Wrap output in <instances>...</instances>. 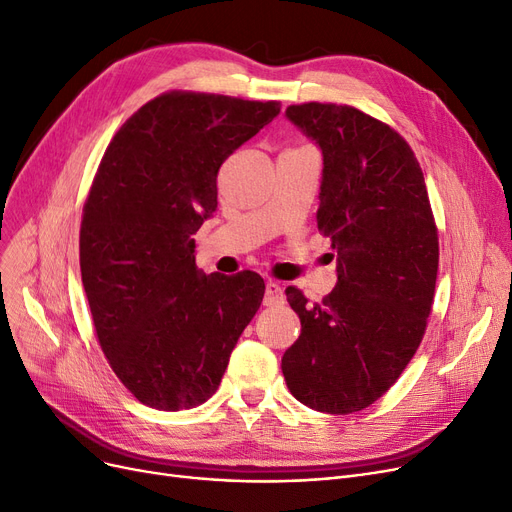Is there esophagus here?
Segmentation results:
<instances>
[{
  "label": "esophagus",
  "mask_w": 512,
  "mask_h": 512,
  "mask_svg": "<svg viewBox=\"0 0 512 512\" xmlns=\"http://www.w3.org/2000/svg\"><path fill=\"white\" fill-rule=\"evenodd\" d=\"M285 301V293H282V287L278 285V282H272L268 280L266 282V295H263V304L266 306H278Z\"/></svg>",
  "instance_id": "obj_1"
}]
</instances>
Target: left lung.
I'll use <instances>...</instances> for the list:
<instances>
[{"label": "left lung", "mask_w": 512, "mask_h": 512, "mask_svg": "<svg viewBox=\"0 0 512 512\" xmlns=\"http://www.w3.org/2000/svg\"><path fill=\"white\" fill-rule=\"evenodd\" d=\"M287 118L323 151L316 221L337 253V285L320 304L287 287L301 335L282 375L299 403L346 415L386 394L418 350L439 234L420 162L394 128L335 103L291 105Z\"/></svg>", "instance_id": "1"}]
</instances>
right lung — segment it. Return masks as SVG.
<instances>
[{
    "mask_svg": "<svg viewBox=\"0 0 512 512\" xmlns=\"http://www.w3.org/2000/svg\"><path fill=\"white\" fill-rule=\"evenodd\" d=\"M280 113L278 101L173 90L105 149L84 204L80 270L113 373L160 411L211 399L261 306L255 272L206 276L194 234L217 208V173Z\"/></svg>",
    "mask_w": 512,
    "mask_h": 512,
    "instance_id": "add662e5",
    "label": "right lung"
}]
</instances>
